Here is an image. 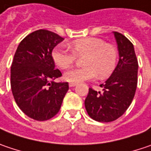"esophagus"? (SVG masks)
Masks as SVG:
<instances>
[{"instance_id": "esophagus-1", "label": "esophagus", "mask_w": 151, "mask_h": 151, "mask_svg": "<svg viewBox=\"0 0 151 151\" xmlns=\"http://www.w3.org/2000/svg\"><path fill=\"white\" fill-rule=\"evenodd\" d=\"M76 85H77L76 83H69V86H70V87H74Z\"/></svg>"}]
</instances>
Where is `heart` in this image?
<instances>
[{
    "label": "heart",
    "mask_w": 151,
    "mask_h": 151,
    "mask_svg": "<svg viewBox=\"0 0 151 151\" xmlns=\"http://www.w3.org/2000/svg\"><path fill=\"white\" fill-rule=\"evenodd\" d=\"M67 49L63 45L55 47L52 57L58 67L67 69L74 64L77 57H81L83 67L72 69L65 73V79L79 83L94 78H105L114 70L118 60V50L110 43L96 37H84L73 41Z\"/></svg>",
    "instance_id": "1"
}]
</instances>
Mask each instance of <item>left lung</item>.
<instances>
[{
	"mask_svg": "<svg viewBox=\"0 0 151 151\" xmlns=\"http://www.w3.org/2000/svg\"><path fill=\"white\" fill-rule=\"evenodd\" d=\"M120 60L109 78L100 86L103 91L89 89L84 105L89 116L99 122L117 120L129 108L135 96L138 63L133 44L121 33L114 32Z\"/></svg>",
	"mask_w": 151,
	"mask_h": 151,
	"instance_id": "1",
	"label": "left lung"
}]
</instances>
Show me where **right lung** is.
Instances as JSON below:
<instances>
[{
	"label": "right lung",
	"mask_w": 151,
	"mask_h": 151,
	"mask_svg": "<svg viewBox=\"0 0 151 151\" xmlns=\"http://www.w3.org/2000/svg\"><path fill=\"white\" fill-rule=\"evenodd\" d=\"M64 40L48 30H37L23 39L11 66V88L14 100L28 117L43 121L57 114L69 86L55 83L61 77L55 69L52 50Z\"/></svg>",
	"instance_id": "1"
}]
</instances>
